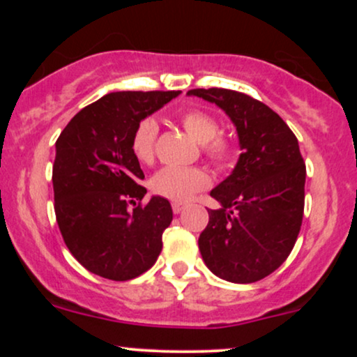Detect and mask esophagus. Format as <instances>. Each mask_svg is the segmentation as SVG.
<instances>
[{
    "instance_id": "34e87169",
    "label": "esophagus",
    "mask_w": 357,
    "mask_h": 357,
    "mask_svg": "<svg viewBox=\"0 0 357 357\" xmlns=\"http://www.w3.org/2000/svg\"><path fill=\"white\" fill-rule=\"evenodd\" d=\"M184 210V203H173V211L176 213V215H179Z\"/></svg>"
}]
</instances>
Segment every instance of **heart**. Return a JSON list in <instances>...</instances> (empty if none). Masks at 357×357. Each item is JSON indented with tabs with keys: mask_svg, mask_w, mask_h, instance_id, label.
Instances as JSON below:
<instances>
[{
	"mask_svg": "<svg viewBox=\"0 0 357 357\" xmlns=\"http://www.w3.org/2000/svg\"><path fill=\"white\" fill-rule=\"evenodd\" d=\"M181 124L190 136L199 144H204V154L215 162L216 166L223 167L230 162L233 149L231 144L223 137H216L218 134V122L208 112L199 109L186 110L183 114ZM158 136V122L154 119H142L134 129L130 139V149L136 159L142 165H149L154 159V144ZM211 179L206 171L199 167H174L166 166L159 169L151 178V190L162 198L171 199L176 203H184L191 199L196 192L206 190Z\"/></svg>",
	"mask_w": 357,
	"mask_h": 357,
	"instance_id": "heart-1",
	"label": "heart"
}]
</instances>
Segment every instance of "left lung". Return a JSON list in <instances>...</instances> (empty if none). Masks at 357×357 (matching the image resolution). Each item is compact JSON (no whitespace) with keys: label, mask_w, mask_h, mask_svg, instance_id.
Wrapping results in <instances>:
<instances>
[{"label":"left lung","mask_w":357,"mask_h":357,"mask_svg":"<svg viewBox=\"0 0 357 357\" xmlns=\"http://www.w3.org/2000/svg\"><path fill=\"white\" fill-rule=\"evenodd\" d=\"M236 127L241 154L210 195L221 206L198 245L206 267L223 280L252 284L280 267L292 252L304 216L305 165L298 141L268 105L228 89H192Z\"/></svg>","instance_id":"left-lung-1"}]
</instances>
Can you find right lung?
<instances>
[{"label":"right lung","instance_id":"obj_1","mask_svg":"<svg viewBox=\"0 0 357 357\" xmlns=\"http://www.w3.org/2000/svg\"><path fill=\"white\" fill-rule=\"evenodd\" d=\"M178 96L179 90L107 93L82 109L56 139V223L72 255L96 275L130 280L161 253L173 210L161 196L136 206L147 190L139 184L144 173L130 139L142 119Z\"/></svg>","mask_w":357,"mask_h":357}]
</instances>
